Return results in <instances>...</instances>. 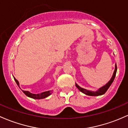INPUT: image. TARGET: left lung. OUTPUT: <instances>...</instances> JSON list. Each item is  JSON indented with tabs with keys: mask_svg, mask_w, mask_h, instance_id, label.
<instances>
[{
	"mask_svg": "<svg viewBox=\"0 0 128 128\" xmlns=\"http://www.w3.org/2000/svg\"><path fill=\"white\" fill-rule=\"evenodd\" d=\"M116 70H117V67H116V65H115V71H114L112 77V78L110 79V81L108 82V83L106 84V85L102 87V88H99V90H98V91H96V92H92V91H89V90H86V89L82 88H81V87L79 86L77 84H76V83H75V86H76V88L78 89V90H80L82 92H83V93L88 95V96H100V95H102V94H104L106 93V92L107 91V90H108V88L110 86V85L112 84V83H113L114 79H115V76H116Z\"/></svg>",
	"mask_w": 128,
	"mask_h": 128,
	"instance_id": "8db88e82",
	"label": "left lung"
}]
</instances>
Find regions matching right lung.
Masks as SVG:
<instances>
[{"instance_id": "1", "label": "right lung", "mask_w": 128, "mask_h": 128, "mask_svg": "<svg viewBox=\"0 0 128 128\" xmlns=\"http://www.w3.org/2000/svg\"><path fill=\"white\" fill-rule=\"evenodd\" d=\"M14 80H15L16 84L19 86V82L18 80H17L14 77ZM23 92L27 96L29 97V98H33V99H44V98H46V97H48V96H50V95L52 94V91H45V92H41V93L37 94L30 93V92H29V91H23Z\"/></svg>"}]
</instances>
